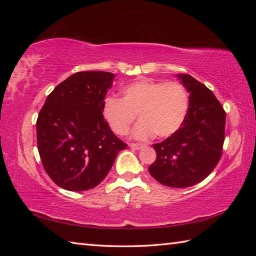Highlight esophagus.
<instances>
[{
    "label": "esophagus",
    "instance_id": "34e87169",
    "mask_svg": "<svg viewBox=\"0 0 256 256\" xmlns=\"http://www.w3.org/2000/svg\"><path fill=\"white\" fill-rule=\"evenodd\" d=\"M128 146H130V148H132L134 150H140L142 146H144L141 144H130Z\"/></svg>",
    "mask_w": 256,
    "mask_h": 256
}]
</instances>
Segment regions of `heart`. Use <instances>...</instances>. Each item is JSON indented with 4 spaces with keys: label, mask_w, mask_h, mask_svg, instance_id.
I'll return each instance as SVG.
<instances>
[{
    "label": "heart",
    "mask_w": 256,
    "mask_h": 256,
    "mask_svg": "<svg viewBox=\"0 0 256 256\" xmlns=\"http://www.w3.org/2000/svg\"><path fill=\"white\" fill-rule=\"evenodd\" d=\"M122 98L110 97L104 102V118L118 136H125L136 122L141 120L133 136L146 140L154 134L166 138L182 128L188 112L186 90L177 82L138 80L122 89Z\"/></svg>",
    "instance_id": "heart-1"
}]
</instances>
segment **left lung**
I'll use <instances>...</instances> for the list:
<instances>
[{
	"instance_id": "obj_1",
	"label": "left lung",
	"mask_w": 256,
	"mask_h": 256,
	"mask_svg": "<svg viewBox=\"0 0 256 256\" xmlns=\"http://www.w3.org/2000/svg\"><path fill=\"white\" fill-rule=\"evenodd\" d=\"M190 94L188 112L174 136L154 144L157 159L150 175L170 188L200 183L219 162L224 141L226 112L214 92L188 74H176Z\"/></svg>"
}]
</instances>
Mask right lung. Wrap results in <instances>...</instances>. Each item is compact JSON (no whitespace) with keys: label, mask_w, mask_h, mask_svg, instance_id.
Returning <instances> with one entry per match:
<instances>
[{"label":"right lung","mask_w":256,"mask_h":256,"mask_svg":"<svg viewBox=\"0 0 256 256\" xmlns=\"http://www.w3.org/2000/svg\"><path fill=\"white\" fill-rule=\"evenodd\" d=\"M114 80L110 72H76L56 86L40 110L38 151L46 172L60 188L74 192L94 188L126 148L102 115Z\"/></svg>","instance_id":"obj_1"}]
</instances>
